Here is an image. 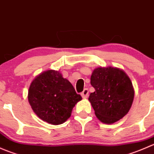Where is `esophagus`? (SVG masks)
I'll return each mask as SVG.
<instances>
[{
	"mask_svg": "<svg viewBox=\"0 0 154 154\" xmlns=\"http://www.w3.org/2000/svg\"><path fill=\"white\" fill-rule=\"evenodd\" d=\"M81 96L83 98H87L88 96V88H85L83 91L81 92Z\"/></svg>",
	"mask_w": 154,
	"mask_h": 154,
	"instance_id": "esophagus-1",
	"label": "esophagus"
}]
</instances>
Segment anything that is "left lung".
<instances>
[{"label":"left lung","mask_w":154,"mask_h":154,"mask_svg":"<svg viewBox=\"0 0 154 154\" xmlns=\"http://www.w3.org/2000/svg\"><path fill=\"white\" fill-rule=\"evenodd\" d=\"M94 88L88 100L97 119L105 124L118 122L129 112L134 90L128 76L117 68H97L91 76Z\"/></svg>","instance_id":"left-lung-1"}]
</instances>
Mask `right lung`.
I'll list each match as a JSON object with an SVG mask.
<instances>
[{"instance_id":"1","label":"right lung","mask_w":154,"mask_h":154,"mask_svg":"<svg viewBox=\"0 0 154 154\" xmlns=\"http://www.w3.org/2000/svg\"><path fill=\"white\" fill-rule=\"evenodd\" d=\"M81 99L67 79L54 70L37 76L28 91L29 103L34 112L42 120L54 125L64 123Z\"/></svg>"}]
</instances>
